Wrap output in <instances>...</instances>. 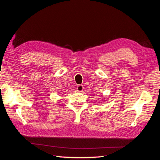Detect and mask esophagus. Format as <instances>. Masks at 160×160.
<instances>
[{
    "label": "esophagus",
    "instance_id": "1",
    "mask_svg": "<svg viewBox=\"0 0 160 160\" xmlns=\"http://www.w3.org/2000/svg\"><path fill=\"white\" fill-rule=\"evenodd\" d=\"M83 86L82 85H79L77 87V92H81V91H83Z\"/></svg>",
    "mask_w": 160,
    "mask_h": 160
}]
</instances>
